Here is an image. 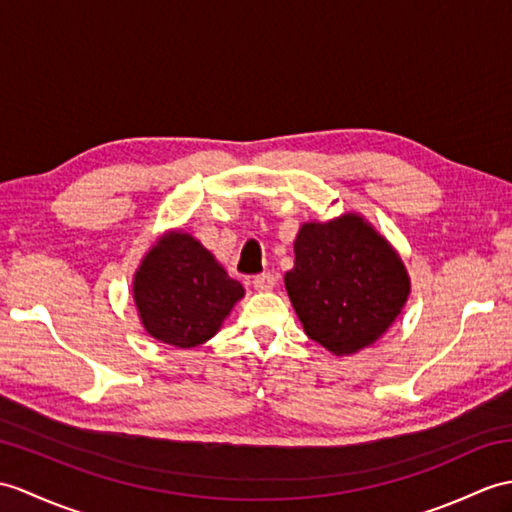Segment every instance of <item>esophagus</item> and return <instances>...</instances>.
<instances>
[{
	"label": "esophagus",
	"mask_w": 512,
	"mask_h": 512,
	"mask_svg": "<svg viewBox=\"0 0 512 512\" xmlns=\"http://www.w3.org/2000/svg\"><path fill=\"white\" fill-rule=\"evenodd\" d=\"M275 285H277V279H275V275H272V272H261V275H257L253 279V288L259 290V292H270L272 288H275Z\"/></svg>",
	"instance_id": "1"
}]
</instances>
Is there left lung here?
Returning a JSON list of instances; mask_svg holds the SVG:
<instances>
[{"instance_id":"obj_1","label":"left lung","mask_w":512,"mask_h":512,"mask_svg":"<svg viewBox=\"0 0 512 512\" xmlns=\"http://www.w3.org/2000/svg\"><path fill=\"white\" fill-rule=\"evenodd\" d=\"M285 290L305 334L331 353H355L392 325L410 281L390 244L360 216L303 224Z\"/></svg>"}]
</instances>
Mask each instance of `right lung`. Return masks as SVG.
<instances>
[{
    "instance_id": "add662e5",
    "label": "right lung",
    "mask_w": 512,
    "mask_h": 512,
    "mask_svg": "<svg viewBox=\"0 0 512 512\" xmlns=\"http://www.w3.org/2000/svg\"><path fill=\"white\" fill-rule=\"evenodd\" d=\"M133 292L148 334L181 349L216 336L244 296L242 283L187 233L165 235L152 248L137 270Z\"/></svg>"
}]
</instances>
